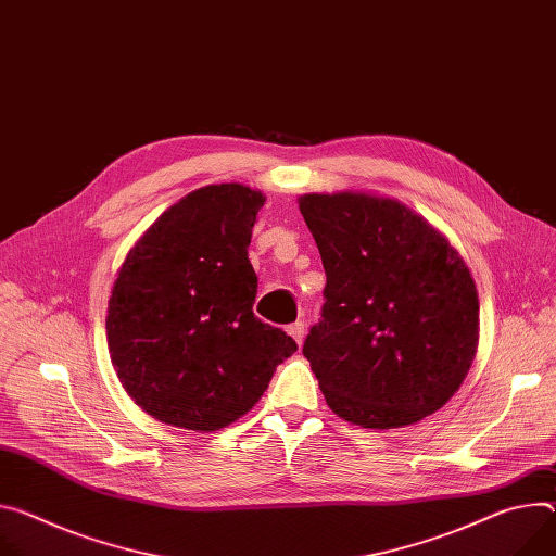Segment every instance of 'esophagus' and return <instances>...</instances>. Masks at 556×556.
I'll use <instances>...</instances> for the list:
<instances>
[{"mask_svg":"<svg viewBox=\"0 0 556 556\" xmlns=\"http://www.w3.org/2000/svg\"><path fill=\"white\" fill-rule=\"evenodd\" d=\"M288 334L301 345V341H304V334H306V328H304V324H301V321H294V324L288 326Z\"/></svg>","mask_w":556,"mask_h":556,"instance_id":"34e87169","label":"esophagus"}]
</instances>
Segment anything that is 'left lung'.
<instances>
[{
  "label": "left lung",
  "instance_id": "left-lung-1",
  "mask_svg": "<svg viewBox=\"0 0 556 556\" xmlns=\"http://www.w3.org/2000/svg\"><path fill=\"white\" fill-rule=\"evenodd\" d=\"M326 270L321 319L304 341L328 406L362 428H403L464 383L479 299L447 239L396 199L299 197Z\"/></svg>",
  "mask_w": 556,
  "mask_h": 556
}]
</instances>
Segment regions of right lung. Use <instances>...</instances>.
<instances>
[{
	"label": "right lung",
	"mask_w": 556,
	"mask_h": 556,
	"mask_svg": "<svg viewBox=\"0 0 556 556\" xmlns=\"http://www.w3.org/2000/svg\"><path fill=\"white\" fill-rule=\"evenodd\" d=\"M266 197L213 184L170 206L128 252L109 299L111 359L137 406L168 426L226 428L296 350L252 313L248 245Z\"/></svg>",
	"instance_id": "obj_1"
}]
</instances>
